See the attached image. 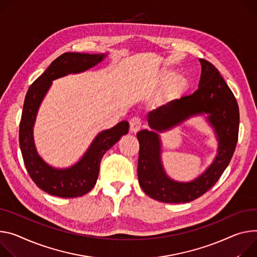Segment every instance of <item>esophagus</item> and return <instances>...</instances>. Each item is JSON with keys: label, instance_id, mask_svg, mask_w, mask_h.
<instances>
[{"label": "esophagus", "instance_id": "34e87169", "mask_svg": "<svg viewBox=\"0 0 257 257\" xmlns=\"http://www.w3.org/2000/svg\"><path fill=\"white\" fill-rule=\"evenodd\" d=\"M143 126V121L141 118L138 116H133V118L130 120V130L131 132H137L139 129Z\"/></svg>", "mask_w": 257, "mask_h": 257}]
</instances>
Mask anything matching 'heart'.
<instances>
[{"label":"heart","instance_id":"obj_1","mask_svg":"<svg viewBox=\"0 0 257 257\" xmlns=\"http://www.w3.org/2000/svg\"><path fill=\"white\" fill-rule=\"evenodd\" d=\"M159 77L164 83L171 82L172 87L175 89H180L186 84V80L182 76H175V72L171 68H162L159 73Z\"/></svg>","mask_w":257,"mask_h":257}]
</instances>
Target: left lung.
Returning a JSON list of instances; mask_svg holds the SVG:
<instances>
[{"mask_svg": "<svg viewBox=\"0 0 257 257\" xmlns=\"http://www.w3.org/2000/svg\"><path fill=\"white\" fill-rule=\"evenodd\" d=\"M202 69L198 89L190 95L151 110L148 115L150 130L139 131L138 182L151 198L164 203H189L209 191L219 179L234 155L239 132L237 100L209 61L199 59ZM204 115L213 128L218 153L213 163L191 182H177L168 176L161 162V141L158 133L171 130L193 116Z\"/></svg>", "mask_w": 257, "mask_h": 257, "instance_id": "obj_1", "label": "left lung"}]
</instances>
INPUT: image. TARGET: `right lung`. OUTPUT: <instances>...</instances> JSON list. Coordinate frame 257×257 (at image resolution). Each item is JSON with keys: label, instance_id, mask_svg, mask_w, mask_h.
<instances>
[{"label": "right lung", "instance_id": "add662e5", "mask_svg": "<svg viewBox=\"0 0 257 257\" xmlns=\"http://www.w3.org/2000/svg\"><path fill=\"white\" fill-rule=\"evenodd\" d=\"M106 53L88 54L66 52L57 57L31 85L23 103L19 127V145L26 168L39 188L51 196L60 198L82 197L95 185L100 161L114 144L129 131V123L122 121L110 129L99 132L74 165L56 168L49 165L38 153L34 141V126L38 110L52 82L67 75L84 73L99 64Z\"/></svg>", "mask_w": 257, "mask_h": 257}]
</instances>
